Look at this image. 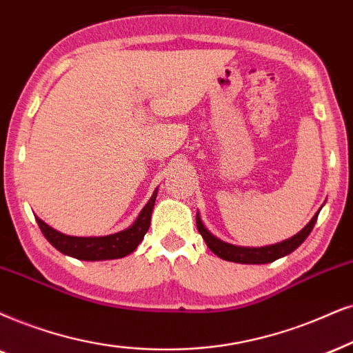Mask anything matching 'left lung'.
Listing matches in <instances>:
<instances>
[{
  "instance_id": "8db88e82",
  "label": "left lung",
  "mask_w": 353,
  "mask_h": 353,
  "mask_svg": "<svg viewBox=\"0 0 353 353\" xmlns=\"http://www.w3.org/2000/svg\"><path fill=\"white\" fill-rule=\"evenodd\" d=\"M318 215L319 212L311 218L310 223H307L300 233L292 236L290 239H285L282 243L270 244V246H262V248H244V246H234V244L225 243V241L218 239L215 234H212L207 228H205L199 212H197V216H195V220H197L199 233L202 234V238L205 243H207L208 249L213 254H216L218 257L225 259V261H230V262H238V264H269V262H274L276 259L288 256V254L295 251L298 246H301L303 241H305L307 236H310L311 231H313L316 220H318Z\"/></svg>"
}]
</instances>
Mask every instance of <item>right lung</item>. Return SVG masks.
Returning <instances> with one entry per match:
<instances>
[{"label": "right lung", "mask_w": 353, "mask_h": 353, "mask_svg": "<svg viewBox=\"0 0 353 353\" xmlns=\"http://www.w3.org/2000/svg\"><path fill=\"white\" fill-rule=\"evenodd\" d=\"M156 197H158V189H154L148 203L145 205L140 215L128 228L107 236H89V238L68 236L53 230L39 216H35V220L48 243L65 256L79 259V261H110V259H120L132 254L138 248V244L143 241L146 231L150 228Z\"/></svg>", "instance_id": "add662e5"}]
</instances>
